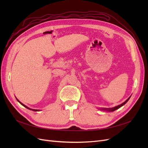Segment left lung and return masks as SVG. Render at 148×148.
Masks as SVG:
<instances>
[{"mask_svg": "<svg viewBox=\"0 0 148 148\" xmlns=\"http://www.w3.org/2000/svg\"><path fill=\"white\" fill-rule=\"evenodd\" d=\"M130 97H131V96H130ZM130 97H128L126 101H125L124 102H123L122 104H121L120 105H119V106H115V107H112V108H102V109H101V110H104V111L113 112V111H114V110H117V109H119L120 107H121L123 106V105H125V104H126V103L128 102V101L130 99Z\"/></svg>", "mask_w": 148, "mask_h": 148, "instance_id": "8db88e82", "label": "left lung"}]
</instances>
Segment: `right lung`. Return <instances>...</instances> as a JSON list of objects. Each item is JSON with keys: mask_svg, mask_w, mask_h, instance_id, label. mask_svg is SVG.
Here are the masks:
<instances>
[{"mask_svg": "<svg viewBox=\"0 0 148 148\" xmlns=\"http://www.w3.org/2000/svg\"><path fill=\"white\" fill-rule=\"evenodd\" d=\"M17 101H18V102H19L20 103V104H21L22 106H24L25 107H26V108H27L28 109H29V110H33V111H36H36H39V110H37V109H30V108H29V107H28L27 106H25V104H23V103H21V102L20 101H19L18 100V99H17Z\"/></svg>", "mask_w": 148, "mask_h": 148, "instance_id": "obj_1", "label": "right lung"}]
</instances>
